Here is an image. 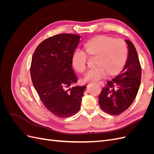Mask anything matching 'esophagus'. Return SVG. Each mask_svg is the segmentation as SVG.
<instances>
[{
  "label": "esophagus",
  "instance_id": "1",
  "mask_svg": "<svg viewBox=\"0 0 154 154\" xmlns=\"http://www.w3.org/2000/svg\"><path fill=\"white\" fill-rule=\"evenodd\" d=\"M98 83L101 87H103L104 86V83L103 82H98Z\"/></svg>",
  "mask_w": 154,
  "mask_h": 154
}]
</instances>
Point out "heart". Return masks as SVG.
Masks as SVG:
<instances>
[{"label": "heart", "instance_id": "b5f03b06", "mask_svg": "<svg viewBox=\"0 0 154 154\" xmlns=\"http://www.w3.org/2000/svg\"><path fill=\"white\" fill-rule=\"evenodd\" d=\"M88 54L97 56L96 68L88 70L83 77L85 81H97L105 78L108 73L114 74L122 69L127 57V47L121 38L100 36L85 44ZM87 55L85 51L77 49L73 53L72 62L74 67L80 72L85 71Z\"/></svg>", "mask_w": 154, "mask_h": 154}]
</instances>
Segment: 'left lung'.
Instances as JSON below:
<instances>
[{"label":"left lung","mask_w":154,"mask_h":154,"mask_svg":"<svg viewBox=\"0 0 154 154\" xmlns=\"http://www.w3.org/2000/svg\"><path fill=\"white\" fill-rule=\"evenodd\" d=\"M128 57L123 70L112 80L107 82L99 95L101 109L111 115L123 112L132 105L140 86L141 67L136 48L128 40Z\"/></svg>","instance_id":"1"}]
</instances>
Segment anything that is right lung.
Returning a JSON list of instances; mask_svg holds the SVG:
<instances>
[{"instance_id": "add662e5", "label": "right lung", "mask_w": 154, "mask_h": 154, "mask_svg": "<svg viewBox=\"0 0 154 154\" xmlns=\"http://www.w3.org/2000/svg\"><path fill=\"white\" fill-rule=\"evenodd\" d=\"M80 36L62 33L51 36L38 45L31 65L32 84L41 101L59 118L76 114L86 85L73 86L78 82L72 67V57Z\"/></svg>"}]
</instances>
